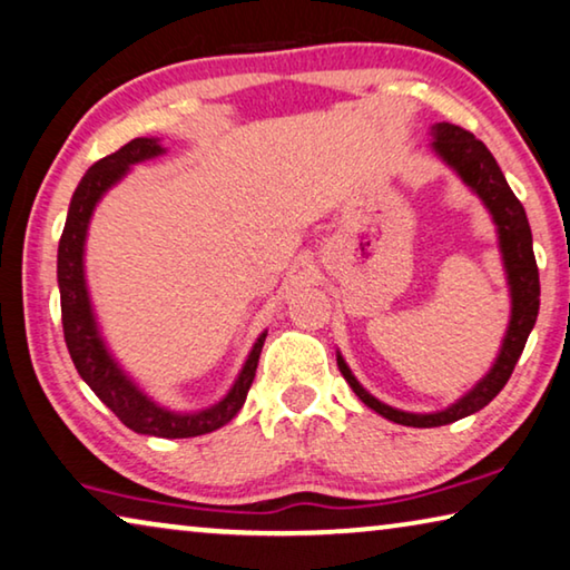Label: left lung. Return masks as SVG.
<instances>
[{
    "instance_id": "1",
    "label": "left lung",
    "mask_w": 570,
    "mask_h": 570,
    "mask_svg": "<svg viewBox=\"0 0 570 570\" xmlns=\"http://www.w3.org/2000/svg\"><path fill=\"white\" fill-rule=\"evenodd\" d=\"M430 146L445 166H450L458 176H461V181L483 202V207L489 209L491 219H494L499 235V253H502L509 286V299H512V312H509L507 335L502 340V347H499L494 366H491L487 376H483L475 386H471L461 399H455L453 404H448L445 410L438 412H404L396 410V406L379 402L376 396L368 394L366 389L361 386V381L353 376L351 368H347L343 355L337 353V368L343 373L347 384H351L355 396H358L366 406H371L373 412L381 414V417L392 420L396 424H406V428H440V424H450L483 410L491 399L502 392L509 376H512L540 309V276L532 253V233L528 215H524V207L520 199L514 197V191L509 189L497 158L491 156V150L483 146L481 140H475L473 132L450 122L432 125Z\"/></svg>"
}]
</instances>
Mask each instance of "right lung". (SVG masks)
I'll return each mask as SVG.
<instances>
[{"label": "right lung", "mask_w": 570, "mask_h": 570, "mask_svg": "<svg viewBox=\"0 0 570 570\" xmlns=\"http://www.w3.org/2000/svg\"><path fill=\"white\" fill-rule=\"evenodd\" d=\"M164 153L166 148L160 146L158 138H135L120 150H115L112 156L97 160L83 174L79 186H76L71 204H68L66 227L61 243H58V288H61L63 337L79 376L87 381L91 392L132 432L174 440L215 432L243 410L245 396H248V389L253 379H256L261 347L266 343L268 333H261L256 343H253L248 358H245L227 394L219 402L197 412H176L158 404L156 399L148 396L127 376L112 351L107 347L97 322V312L91 307L87 271H83V250H87L91 215H95L99 199L117 181H122L135 164L158 158Z\"/></svg>", "instance_id": "add662e5"}]
</instances>
